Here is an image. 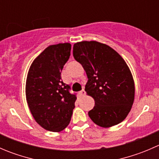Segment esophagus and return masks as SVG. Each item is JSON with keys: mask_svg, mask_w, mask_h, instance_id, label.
Masks as SVG:
<instances>
[{"mask_svg": "<svg viewBox=\"0 0 159 159\" xmlns=\"http://www.w3.org/2000/svg\"><path fill=\"white\" fill-rule=\"evenodd\" d=\"M79 95L81 96V97H83V96L85 95V91H84V89L81 90V91L79 92Z\"/></svg>", "mask_w": 159, "mask_h": 159, "instance_id": "obj_1", "label": "esophagus"}]
</instances>
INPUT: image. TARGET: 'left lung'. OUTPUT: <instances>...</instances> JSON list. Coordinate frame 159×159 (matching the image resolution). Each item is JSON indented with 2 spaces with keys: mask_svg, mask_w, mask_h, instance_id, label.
Here are the masks:
<instances>
[{
  "mask_svg": "<svg viewBox=\"0 0 159 159\" xmlns=\"http://www.w3.org/2000/svg\"><path fill=\"white\" fill-rule=\"evenodd\" d=\"M73 56L89 78L84 90L95 103L89 111L93 122L109 128L124 121L134 99V79L124 59L108 45L94 41L74 44Z\"/></svg>",
  "mask_w": 159,
  "mask_h": 159,
  "instance_id": "left-lung-1",
  "label": "left lung"
}]
</instances>
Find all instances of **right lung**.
Here are the masks:
<instances>
[{
    "instance_id": "1",
    "label": "right lung",
    "mask_w": 159,
    "mask_h": 159,
    "mask_svg": "<svg viewBox=\"0 0 159 159\" xmlns=\"http://www.w3.org/2000/svg\"><path fill=\"white\" fill-rule=\"evenodd\" d=\"M71 44L50 45L34 60L26 80V99L36 122L48 131L58 132L69 125L77 98L61 73L70 55Z\"/></svg>"
}]
</instances>
